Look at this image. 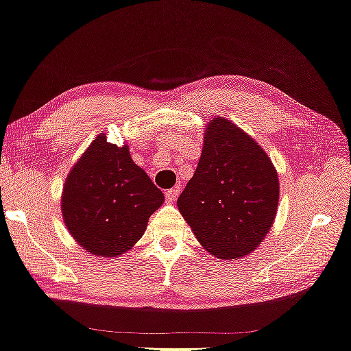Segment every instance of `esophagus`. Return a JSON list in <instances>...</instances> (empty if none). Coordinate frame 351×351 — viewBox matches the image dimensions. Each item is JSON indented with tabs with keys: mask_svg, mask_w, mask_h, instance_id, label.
Returning a JSON list of instances; mask_svg holds the SVG:
<instances>
[{
	"mask_svg": "<svg viewBox=\"0 0 351 351\" xmlns=\"http://www.w3.org/2000/svg\"><path fill=\"white\" fill-rule=\"evenodd\" d=\"M178 195H180V187H173V189H169L165 192V197L169 202H175Z\"/></svg>",
	"mask_w": 351,
	"mask_h": 351,
	"instance_id": "34e87169",
	"label": "esophagus"
}]
</instances>
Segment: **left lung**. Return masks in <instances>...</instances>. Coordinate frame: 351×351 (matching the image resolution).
Instances as JSON below:
<instances>
[{"label":"left lung","mask_w":351,"mask_h":351,"mask_svg":"<svg viewBox=\"0 0 351 351\" xmlns=\"http://www.w3.org/2000/svg\"><path fill=\"white\" fill-rule=\"evenodd\" d=\"M279 176L265 149L230 119H209L197 170L176 205L214 257L237 260L273 227Z\"/></svg>","instance_id":"left-lung-1"}]
</instances>
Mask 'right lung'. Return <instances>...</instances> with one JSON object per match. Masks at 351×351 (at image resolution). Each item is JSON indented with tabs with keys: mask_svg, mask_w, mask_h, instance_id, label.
<instances>
[{
	"mask_svg": "<svg viewBox=\"0 0 351 351\" xmlns=\"http://www.w3.org/2000/svg\"><path fill=\"white\" fill-rule=\"evenodd\" d=\"M164 193L130 158L99 134L64 181L61 213L71 237L94 257H119L143 237Z\"/></svg>",
	"mask_w": 351,
	"mask_h": 351,
	"instance_id": "obj_1",
	"label": "right lung"
}]
</instances>
